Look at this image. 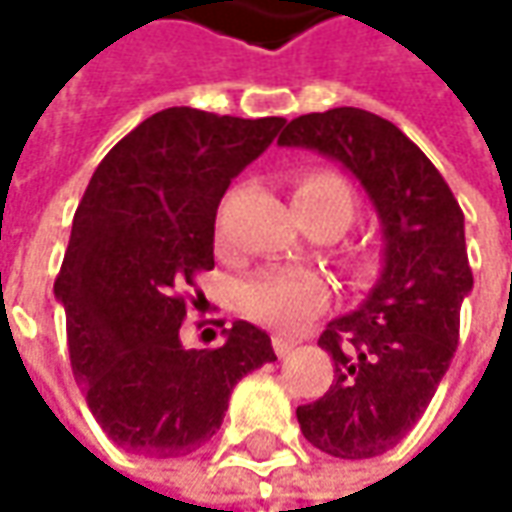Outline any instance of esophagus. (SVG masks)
<instances>
[{"label": "esophagus", "mask_w": 512, "mask_h": 512, "mask_svg": "<svg viewBox=\"0 0 512 512\" xmlns=\"http://www.w3.org/2000/svg\"><path fill=\"white\" fill-rule=\"evenodd\" d=\"M293 347H296L293 339H287V336H273V350H276V356H279V359L290 356V350H293Z\"/></svg>", "instance_id": "obj_1"}]
</instances>
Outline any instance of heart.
<instances>
[{
  "label": "heart",
  "instance_id": "1",
  "mask_svg": "<svg viewBox=\"0 0 512 512\" xmlns=\"http://www.w3.org/2000/svg\"><path fill=\"white\" fill-rule=\"evenodd\" d=\"M293 205L305 222L325 219L339 233L350 225L356 199L342 176L330 170H305L296 176ZM350 267L356 276H370L376 259L370 250H356L350 253ZM327 296L330 293L325 279L307 267H267L253 273L239 287V305L247 316L279 330H293L319 316L325 310Z\"/></svg>",
  "mask_w": 512,
  "mask_h": 512
}]
</instances>
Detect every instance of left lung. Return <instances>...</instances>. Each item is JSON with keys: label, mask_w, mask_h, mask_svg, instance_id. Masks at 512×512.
Returning <instances> with one entry per match:
<instances>
[{"label": "left lung", "mask_w": 512, "mask_h": 512, "mask_svg": "<svg viewBox=\"0 0 512 512\" xmlns=\"http://www.w3.org/2000/svg\"><path fill=\"white\" fill-rule=\"evenodd\" d=\"M279 145L336 159L362 182L382 222L379 282L319 336L336 379L322 399L296 407L313 447L336 459H373L422 419L456 353L459 313L473 290L464 213L433 162L370 110L299 116Z\"/></svg>", "instance_id": "obj_1"}]
</instances>
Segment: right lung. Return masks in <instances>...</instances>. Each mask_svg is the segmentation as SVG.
<instances>
[{
  "mask_svg": "<svg viewBox=\"0 0 512 512\" xmlns=\"http://www.w3.org/2000/svg\"><path fill=\"white\" fill-rule=\"evenodd\" d=\"M285 125L168 108L99 162L73 216L53 293L70 367L108 439L150 459L199 450L222 427L230 390L276 362L265 330L233 322L225 342L187 350V287L213 270L216 210ZM196 305V299H193Z\"/></svg>",
  "mask_w": 512,
  "mask_h": 512,
  "instance_id": "obj_1",
  "label": "right lung"
}]
</instances>
